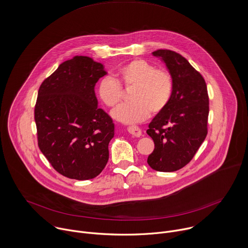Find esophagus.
Segmentation results:
<instances>
[{
	"instance_id": "1",
	"label": "esophagus",
	"mask_w": 248,
	"mask_h": 248,
	"mask_svg": "<svg viewBox=\"0 0 248 248\" xmlns=\"http://www.w3.org/2000/svg\"><path fill=\"white\" fill-rule=\"evenodd\" d=\"M127 131H128L130 134H132L133 136H136V137H140V136L142 135L141 129H140L138 126H136V125L128 126V127H127Z\"/></svg>"
}]
</instances>
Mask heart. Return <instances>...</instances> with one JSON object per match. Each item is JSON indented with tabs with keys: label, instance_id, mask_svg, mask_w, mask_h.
I'll use <instances>...</instances> for the list:
<instances>
[{
	"label": "heart",
	"instance_id": "b5f03b06",
	"mask_svg": "<svg viewBox=\"0 0 248 248\" xmlns=\"http://www.w3.org/2000/svg\"><path fill=\"white\" fill-rule=\"evenodd\" d=\"M124 88H131L129 103L113 112V117L124 124L144 121L150 113L157 114L169 104L173 82L169 72L155 67L146 60L134 59L124 64L115 74V79L103 78L96 93L100 101L109 108H116L123 100Z\"/></svg>",
	"mask_w": 248,
	"mask_h": 248
}]
</instances>
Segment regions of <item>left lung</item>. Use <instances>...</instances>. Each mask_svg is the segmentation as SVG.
<instances>
[{
    "mask_svg": "<svg viewBox=\"0 0 248 248\" xmlns=\"http://www.w3.org/2000/svg\"><path fill=\"white\" fill-rule=\"evenodd\" d=\"M153 55L166 64L173 82L171 98L149 124L155 149L148 156L156 171L172 172L191 161L207 134L209 99L202 76L181 54L157 49Z\"/></svg>",
    "mask_w": 248,
    "mask_h": 248,
    "instance_id": "left-lung-1",
    "label": "left lung"
}]
</instances>
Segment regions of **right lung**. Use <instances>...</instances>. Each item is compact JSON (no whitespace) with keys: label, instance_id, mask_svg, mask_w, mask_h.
Instances as JSON below:
<instances>
[{"label":"right lung","instance_id":"1","mask_svg":"<svg viewBox=\"0 0 248 248\" xmlns=\"http://www.w3.org/2000/svg\"><path fill=\"white\" fill-rule=\"evenodd\" d=\"M107 72L89 56L61 63L43 82L35 106L38 145L65 177H96L109 159L115 134L111 117L98 108L94 87Z\"/></svg>","mask_w":248,"mask_h":248}]
</instances>
